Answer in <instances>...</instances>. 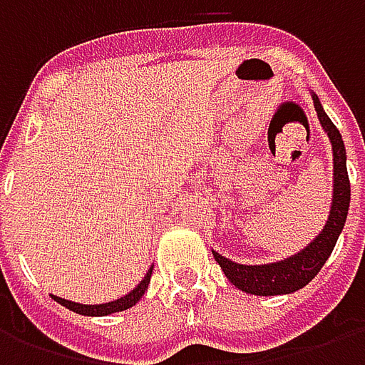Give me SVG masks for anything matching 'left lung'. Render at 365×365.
<instances>
[{"label":"left lung","mask_w":365,"mask_h":365,"mask_svg":"<svg viewBox=\"0 0 365 365\" xmlns=\"http://www.w3.org/2000/svg\"><path fill=\"white\" fill-rule=\"evenodd\" d=\"M313 103L319 120L332 143V158H334V193H332L329 221L324 225L321 235L307 248H303L295 256L275 262V264L242 266L237 262L227 260L225 256L213 250L215 260L219 262V266L229 277V282L246 293L283 295V293H293V291L305 287L307 283L321 272L324 262L329 260L330 252L334 250L338 237L344 229L346 215H348V207H350V180H348V170H346L344 140H342L336 125L324 113L317 96H313Z\"/></svg>","instance_id":"1"}]
</instances>
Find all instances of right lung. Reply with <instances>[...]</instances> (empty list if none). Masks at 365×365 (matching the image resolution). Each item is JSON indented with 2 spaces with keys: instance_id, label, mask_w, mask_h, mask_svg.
Listing matches in <instances>:
<instances>
[{
  "instance_id": "right-lung-1",
  "label": "right lung",
  "mask_w": 365,
  "mask_h": 365,
  "mask_svg": "<svg viewBox=\"0 0 365 365\" xmlns=\"http://www.w3.org/2000/svg\"><path fill=\"white\" fill-rule=\"evenodd\" d=\"M150 275H152V268L148 269V274L144 275V279L138 285H136L135 289L127 293L125 297L117 299V301H111V303H103V305H80V303H74V301H68V299L56 297V295H52V299L60 303V305H64L70 311H74L78 314H86V317H105V314H111V313H119V311H127L133 305L138 303V299L143 297L144 291L148 287V283H150Z\"/></svg>"
}]
</instances>
